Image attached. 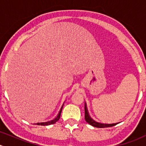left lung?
<instances>
[{
    "mask_svg": "<svg viewBox=\"0 0 146 146\" xmlns=\"http://www.w3.org/2000/svg\"><path fill=\"white\" fill-rule=\"evenodd\" d=\"M85 119L89 125H92V126L95 127H99V128H104V127H113L114 125H116L118 123H114V124H104V123H99V122H95L94 120L90 117L88 115V111H87L86 106L85 104Z\"/></svg>",
    "mask_w": 146,
    "mask_h": 146,
    "instance_id": "1",
    "label": "left lung"
}]
</instances>
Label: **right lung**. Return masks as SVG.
<instances>
[{
	"mask_svg": "<svg viewBox=\"0 0 146 146\" xmlns=\"http://www.w3.org/2000/svg\"><path fill=\"white\" fill-rule=\"evenodd\" d=\"M62 108H61V110H60V112H59V114H58V116H57V117L54 118V119H52V120H51V121H49V122H40V123H36V125H43V126H45V125H52V124H54V123H55V122H57V121L59 120L60 117V114H61V111H62Z\"/></svg>",
	"mask_w": 146,
	"mask_h": 146,
	"instance_id": "1",
	"label": "right lung"
}]
</instances>
